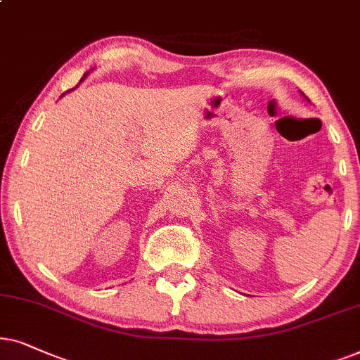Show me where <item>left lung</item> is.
Listing matches in <instances>:
<instances>
[{"mask_svg": "<svg viewBox=\"0 0 360 360\" xmlns=\"http://www.w3.org/2000/svg\"><path fill=\"white\" fill-rule=\"evenodd\" d=\"M301 95H303V97H304V94H303V92H301ZM304 98H306V100H308V97H304ZM308 102H309V100H308Z\"/></svg>", "mask_w": 360, "mask_h": 360, "instance_id": "obj_1", "label": "left lung"}]
</instances>
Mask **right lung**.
<instances>
[{"mask_svg":"<svg viewBox=\"0 0 360 360\" xmlns=\"http://www.w3.org/2000/svg\"><path fill=\"white\" fill-rule=\"evenodd\" d=\"M87 75H89V72H85V74H84V77H82V80H84V79H85V77H87ZM82 80H80V82H82ZM77 87H79V85H77ZM74 89H75V87H74ZM74 89L67 90V92H65V94H69V92H72V90H74ZM65 94H62V95H60V97H64V95H65Z\"/></svg>","mask_w":360,"mask_h":360,"instance_id":"right-lung-1","label":"right lung"}]
</instances>
